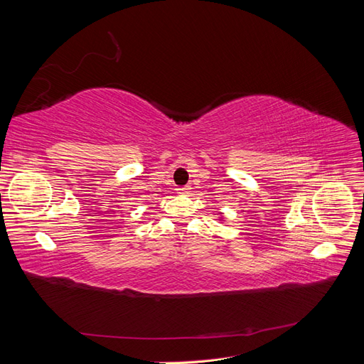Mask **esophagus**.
<instances>
[{"label":"esophagus","mask_w":364,"mask_h":364,"mask_svg":"<svg viewBox=\"0 0 364 364\" xmlns=\"http://www.w3.org/2000/svg\"><path fill=\"white\" fill-rule=\"evenodd\" d=\"M190 191H191L190 186H179V188H178L179 194H190Z\"/></svg>","instance_id":"34e87169"}]
</instances>
